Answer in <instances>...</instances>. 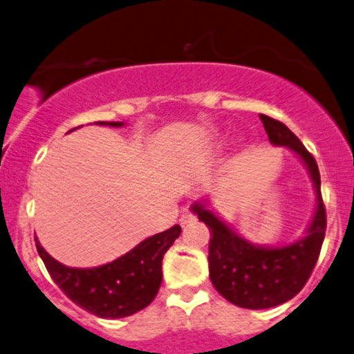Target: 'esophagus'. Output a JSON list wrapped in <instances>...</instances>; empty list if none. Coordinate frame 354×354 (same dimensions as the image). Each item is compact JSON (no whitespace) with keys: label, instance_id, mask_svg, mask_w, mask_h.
<instances>
[{"label":"esophagus","instance_id":"1","mask_svg":"<svg viewBox=\"0 0 354 354\" xmlns=\"http://www.w3.org/2000/svg\"><path fill=\"white\" fill-rule=\"evenodd\" d=\"M195 219V216L192 214V212H183V214H181V218H180V225H188V223H192Z\"/></svg>","mask_w":354,"mask_h":354}]
</instances>
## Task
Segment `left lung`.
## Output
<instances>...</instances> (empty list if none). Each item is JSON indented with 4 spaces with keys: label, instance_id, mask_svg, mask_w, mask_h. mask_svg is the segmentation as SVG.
Returning <instances> with one entry per match:
<instances>
[{
    "label": "left lung",
    "instance_id": "1",
    "mask_svg": "<svg viewBox=\"0 0 354 354\" xmlns=\"http://www.w3.org/2000/svg\"><path fill=\"white\" fill-rule=\"evenodd\" d=\"M259 119L273 145L289 147L303 159L317 190V211L306 236L299 242L286 247H259L236 235L204 204H194V212L212 233L207 256L212 286L226 301L247 310L279 306L301 292L320 256L327 228L315 157L283 122L264 114H259Z\"/></svg>",
    "mask_w": 354,
    "mask_h": 354
}]
</instances>
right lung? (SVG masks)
I'll list each match as a JSON object with an SVG mask.
<instances>
[{"mask_svg": "<svg viewBox=\"0 0 354 354\" xmlns=\"http://www.w3.org/2000/svg\"><path fill=\"white\" fill-rule=\"evenodd\" d=\"M109 126H122V122H109ZM180 233V225L171 226L97 268H68L34 240L48 273L68 299L95 317L124 318L149 306L157 296L162 282V257Z\"/></svg>", "mask_w": 354, "mask_h": 354, "instance_id": "right-lung-1", "label": "right lung"}]
</instances>
